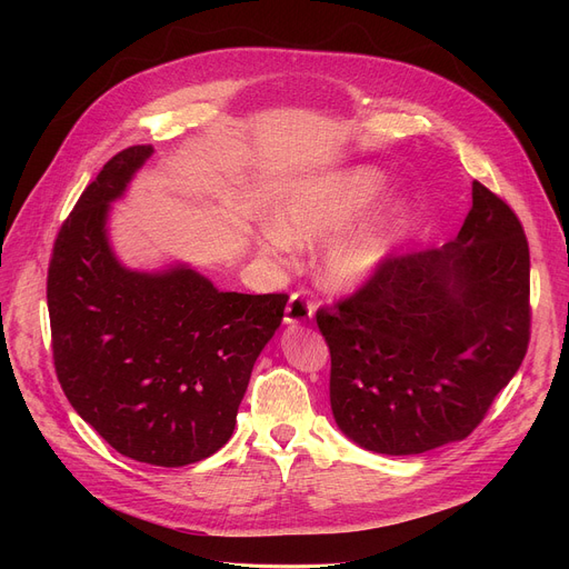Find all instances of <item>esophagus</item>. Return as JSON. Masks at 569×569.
Here are the masks:
<instances>
[{
    "instance_id": "esophagus-1",
    "label": "esophagus",
    "mask_w": 569,
    "mask_h": 569,
    "mask_svg": "<svg viewBox=\"0 0 569 569\" xmlns=\"http://www.w3.org/2000/svg\"><path fill=\"white\" fill-rule=\"evenodd\" d=\"M313 311H316V307H313V302L307 300L305 292H292L288 305H286L283 320L288 325H302L313 316Z\"/></svg>"
}]
</instances>
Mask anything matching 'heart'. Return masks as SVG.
<instances>
[{
  "mask_svg": "<svg viewBox=\"0 0 569 569\" xmlns=\"http://www.w3.org/2000/svg\"><path fill=\"white\" fill-rule=\"evenodd\" d=\"M382 177L373 168H350L297 179L279 196L272 230L260 239L269 253L288 244H311L348 226L376 198ZM401 223V204L387 202L373 214L341 230L320 256V279L335 290L367 283L390 258Z\"/></svg>",
  "mask_w": 569,
  "mask_h": 569,
  "instance_id": "heart-1",
  "label": "heart"
}]
</instances>
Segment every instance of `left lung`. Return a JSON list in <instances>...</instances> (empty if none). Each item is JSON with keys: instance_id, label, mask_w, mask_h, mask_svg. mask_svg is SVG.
Here are the masks:
<instances>
[{"instance_id": "1", "label": "left lung", "mask_w": 569, "mask_h": 569, "mask_svg": "<svg viewBox=\"0 0 569 569\" xmlns=\"http://www.w3.org/2000/svg\"><path fill=\"white\" fill-rule=\"evenodd\" d=\"M528 300L521 221L472 182V207L452 242L387 258L355 295L316 313L332 355L339 429L392 457L470 436L523 362Z\"/></svg>"}]
</instances>
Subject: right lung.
Instances as JSON below:
<instances>
[{
  "instance_id": "1",
  "label": "right lung",
  "mask_w": 569,
  "mask_h": 569,
  "mask_svg": "<svg viewBox=\"0 0 569 569\" xmlns=\"http://www.w3.org/2000/svg\"><path fill=\"white\" fill-rule=\"evenodd\" d=\"M152 144L114 154L59 228L48 267L54 371L82 420L119 455L179 468L230 440L258 355L288 295L223 292L189 264L138 272L108 239Z\"/></svg>"
}]
</instances>
